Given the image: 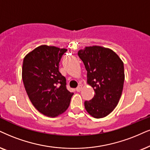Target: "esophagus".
Instances as JSON below:
<instances>
[{
  "label": "esophagus",
  "instance_id": "esophagus-1",
  "mask_svg": "<svg viewBox=\"0 0 150 150\" xmlns=\"http://www.w3.org/2000/svg\"><path fill=\"white\" fill-rule=\"evenodd\" d=\"M82 88H83V86L81 84H79L78 86L77 87V88H76V91L77 92H79L80 91H81V89H82Z\"/></svg>",
  "mask_w": 150,
  "mask_h": 150
}]
</instances>
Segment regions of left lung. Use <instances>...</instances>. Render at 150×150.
Returning <instances> with one entry per match:
<instances>
[{"label":"left lung","mask_w":150,"mask_h":150,"mask_svg":"<svg viewBox=\"0 0 150 150\" xmlns=\"http://www.w3.org/2000/svg\"><path fill=\"white\" fill-rule=\"evenodd\" d=\"M78 55L87 71V84L95 91L93 99L85 101V109L95 118L107 116L116 107L122 95L123 62L111 49L100 45L85 47Z\"/></svg>","instance_id":"left-lung-1"}]
</instances>
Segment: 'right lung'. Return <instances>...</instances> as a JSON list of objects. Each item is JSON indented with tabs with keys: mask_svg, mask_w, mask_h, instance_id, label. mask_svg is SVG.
<instances>
[{
	"mask_svg": "<svg viewBox=\"0 0 150 150\" xmlns=\"http://www.w3.org/2000/svg\"><path fill=\"white\" fill-rule=\"evenodd\" d=\"M67 49L41 45L23 59L22 79L34 107L46 116L65 112L73 93L66 87V78L59 71V63Z\"/></svg>",
	"mask_w": 150,
	"mask_h": 150,
	"instance_id": "1",
	"label": "right lung"
}]
</instances>
